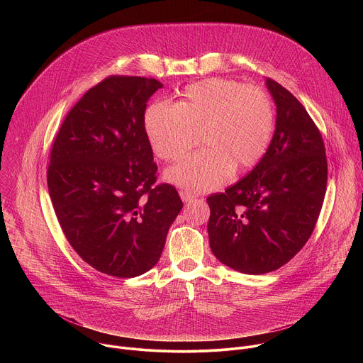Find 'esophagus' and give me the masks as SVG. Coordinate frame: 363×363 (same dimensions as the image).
Segmentation results:
<instances>
[{
    "mask_svg": "<svg viewBox=\"0 0 363 363\" xmlns=\"http://www.w3.org/2000/svg\"><path fill=\"white\" fill-rule=\"evenodd\" d=\"M179 195H181V199H182L184 202H191V201L195 198L194 194H191L189 191H181Z\"/></svg>",
    "mask_w": 363,
    "mask_h": 363,
    "instance_id": "obj_1",
    "label": "esophagus"
}]
</instances>
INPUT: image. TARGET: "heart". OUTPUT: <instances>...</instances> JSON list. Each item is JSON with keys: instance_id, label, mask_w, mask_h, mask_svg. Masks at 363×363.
<instances>
[{"instance_id": "heart-1", "label": "heart", "mask_w": 363, "mask_h": 363, "mask_svg": "<svg viewBox=\"0 0 363 363\" xmlns=\"http://www.w3.org/2000/svg\"><path fill=\"white\" fill-rule=\"evenodd\" d=\"M155 155L177 162L192 149L199 133L203 149L167 171V179L194 192L223 185L233 171L252 168L272 140L274 109L260 87L208 79L189 84L178 105L153 101L143 118Z\"/></svg>"}]
</instances>
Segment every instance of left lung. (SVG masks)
Masks as SVG:
<instances>
[{"label": "left lung", "instance_id": "left-lung-1", "mask_svg": "<svg viewBox=\"0 0 363 363\" xmlns=\"http://www.w3.org/2000/svg\"><path fill=\"white\" fill-rule=\"evenodd\" d=\"M277 108L276 130L262 161L225 192L206 198L210 247L244 274L289 263L312 235L328 182L322 135L301 103L266 79Z\"/></svg>", "mask_w": 363, "mask_h": 363}]
</instances>
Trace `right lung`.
<instances>
[{"label":"right lung","instance_id":"1","mask_svg":"<svg viewBox=\"0 0 363 363\" xmlns=\"http://www.w3.org/2000/svg\"><path fill=\"white\" fill-rule=\"evenodd\" d=\"M157 79L111 76L67 113L51 147L47 185L60 227L83 260L129 279L158 263L182 210L178 191L157 182L146 101Z\"/></svg>","mask_w":363,"mask_h":363}]
</instances>
